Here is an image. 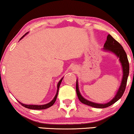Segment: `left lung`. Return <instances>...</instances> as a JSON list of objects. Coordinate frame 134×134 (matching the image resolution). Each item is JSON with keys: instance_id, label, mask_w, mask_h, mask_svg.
I'll return each instance as SVG.
<instances>
[{"instance_id": "1", "label": "left lung", "mask_w": 134, "mask_h": 134, "mask_svg": "<svg viewBox=\"0 0 134 134\" xmlns=\"http://www.w3.org/2000/svg\"><path fill=\"white\" fill-rule=\"evenodd\" d=\"M103 50L105 51H109L115 54L119 58L120 63H121L122 68V72H123V75H122V78L121 83L120 87L119 88L118 91H117L116 95L111 99L110 101L107 102L106 104H98L94 103V102H91L90 100H88L83 98L80 94L78 86V81L77 79L76 80V93L79 99L82 103L86 105L91 106L95 108H99V109H103V108H106L109 107L113 104L116 102L117 100H118L121 98L122 94L125 91L126 83H127V80L129 76V61H128L127 54L125 51H124L123 47L122 46L118 43V41H116L110 35H108L107 37V40H106L105 44L104 45Z\"/></svg>"}]
</instances>
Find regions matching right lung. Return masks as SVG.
<instances>
[{
  "instance_id": "right-lung-1",
  "label": "right lung",
  "mask_w": 134,
  "mask_h": 134,
  "mask_svg": "<svg viewBox=\"0 0 134 134\" xmlns=\"http://www.w3.org/2000/svg\"><path fill=\"white\" fill-rule=\"evenodd\" d=\"M28 34V32H27V34H25L24 35L20 40H21L22 38H23V37H24V36L26 35V34ZM63 77L61 79H60V81L58 82V83L57 84V91L56 94H55V96L54 98L53 99L51 100L50 102H49L48 104H44V105H27V104H23V103H21V102H19L22 105L24 106V107L27 108V109H33V110H43V109H47V108L51 107V106H52L53 104L55 103V100L57 99V98L58 90H59L60 85V84H61V82L62 81V80H63Z\"/></svg>"
}]
</instances>
